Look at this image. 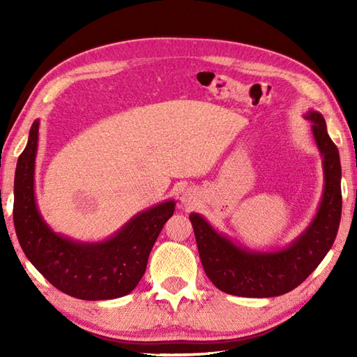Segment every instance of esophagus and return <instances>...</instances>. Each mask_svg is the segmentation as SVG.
<instances>
[{
    "instance_id": "1",
    "label": "esophagus",
    "mask_w": 357,
    "mask_h": 357,
    "mask_svg": "<svg viewBox=\"0 0 357 357\" xmlns=\"http://www.w3.org/2000/svg\"><path fill=\"white\" fill-rule=\"evenodd\" d=\"M196 201H198V196L192 190H185L183 196H181V204H183L184 207H192L193 204H196Z\"/></svg>"
}]
</instances>
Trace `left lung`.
Wrapping results in <instances>:
<instances>
[{
    "label": "left lung",
    "instance_id": "left-lung-1",
    "mask_svg": "<svg viewBox=\"0 0 357 357\" xmlns=\"http://www.w3.org/2000/svg\"><path fill=\"white\" fill-rule=\"evenodd\" d=\"M304 118L312 123V133L322 158L324 190L314 218L298 236L282 248L256 250L218 231L199 213H190L196 244L204 271L219 290L241 298H275L301 285L330 252L336 239L342 192H340L339 150L317 110Z\"/></svg>",
    "mask_w": 357,
    "mask_h": 357
}]
</instances>
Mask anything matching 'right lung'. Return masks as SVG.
Listing matches in <instances>:
<instances>
[{"label":"right lung","instance_id":"right-lung-1","mask_svg":"<svg viewBox=\"0 0 357 357\" xmlns=\"http://www.w3.org/2000/svg\"><path fill=\"white\" fill-rule=\"evenodd\" d=\"M38 130L40 119H35L15 170L13 224L22 252L66 294L82 301L123 298L146 273L149 255L176 202L167 199L139 211L102 241H79L55 231L43 218L35 195Z\"/></svg>","mask_w":357,"mask_h":357}]
</instances>
